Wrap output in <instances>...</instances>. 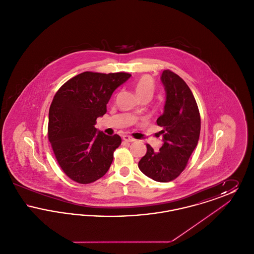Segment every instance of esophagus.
Returning a JSON list of instances; mask_svg holds the SVG:
<instances>
[{
    "instance_id": "obj_1",
    "label": "esophagus",
    "mask_w": 254,
    "mask_h": 254,
    "mask_svg": "<svg viewBox=\"0 0 254 254\" xmlns=\"http://www.w3.org/2000/svg\"><path fill=\"white\" fill-rule=\"evenodd\" d=\"M123 140L126 141V142H134L135 141L134 138H132L131 136H128V135H124L123 136Z\"/></svg>"
}]
</instances>
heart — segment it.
<instances>
[{"label": "heart", "instance_id": "heart-1", "mask_svg": "<svg viewBox=\"0 0 254 254\" xmlns=\"http://www.w3.org/2000/svg\"><path fill=\"white\" fill-rule=\"evenodd\" d=\"M134 89H135V92L138 97L146 94V93H149L152 95L153 90H154V82L150 76L144 75L137 81V83L134 85ZM135 115H137L136 110L133 112V116H135Z\"/></svg>", "mask_w": 254, "mask_h": 254}]
</instances>
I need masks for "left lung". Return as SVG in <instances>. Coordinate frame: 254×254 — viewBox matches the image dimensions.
<instances>
[{"mask_svg": "<svg viewBox=\"0 0 254 254\" xmlns=\"http://www.w3.org/2000/svg\"><path fill=\"white\" fill-rule=\"evenodd\" d=\"M161 81L166 104L157 125L163 127L160 134L164 144L157 152L146 145V153L138 167L152 180L166 183L177 178L186 168L198 144L201 118L193 94L180 76L167 69Z\"/></svg>", "mask_w": 254, "mask_h": 254, "instance_id": "obj_1", "label": "left lung"}]
</instances>
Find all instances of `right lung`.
<instances>
[{"mask_svg":"<svg viewBox=\"0 0 254 254\" xmlns=\"http://www.w3.org/2000/svg\"><path fill=\"white\" fill-rule=\"evenodd\" d=\"M130 76L85 71L56 92L49 108V140L61 169L73 181L89 184L108 172L122 139L97 130L96 119L106 114L112 93Z\"/></svg>","mask_w":254,"mask_h":254,"instance_id":"1","label":"right lung"}]
</instances>
